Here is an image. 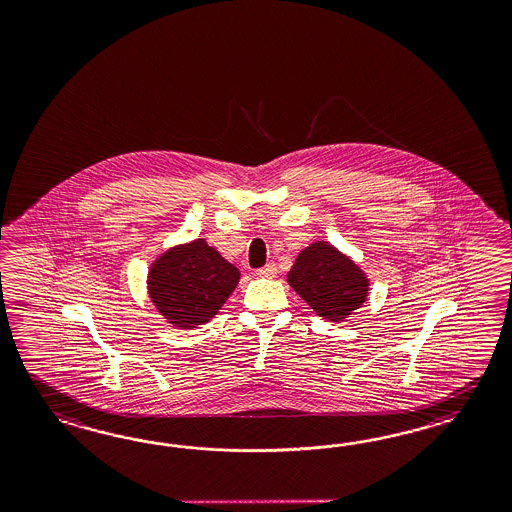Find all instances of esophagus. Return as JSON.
Wrapping results in <instances>:
<instances>
[{
    "instance_id": "esophagus-1",
    "label": "esophagus",
    "mask_w": 512,
    "mask_h": 512,
    "mask_svg": "<svg viewBox=\"0 0 512 512\" xmlns=\"http://www.w3.org/2000/svg\"><path fill=\"white\" fill-rule=\"evenodd\" d=\"M257 276H261V278H276L278 276V266L274 263H268L263 268L257 270Z\"/></svg>"
}]
</instances>
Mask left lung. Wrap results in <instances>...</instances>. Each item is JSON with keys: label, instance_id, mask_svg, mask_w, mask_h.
I'll use <instances>...</instances> for the list:
<instances>
[{"label": "left lung", "instance_id": "8db88e82", "mask_svg": "<svg viewBox=\"0 0 512 512\" xmlns=\"http://www.w3.org/2000/svg\"><path fill=\"white\" fill-rule=\"evenodd\" d=\"M287 281L311 310L332 323L358 310L370 291V281L360 266L328 242L302 249Z\"/></svg>", "mask_w": 512, "mask_h": 512}]
</instances>
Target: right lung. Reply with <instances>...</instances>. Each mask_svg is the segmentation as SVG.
<instances>
[{"label":"right lung","instance_id":"1","mask_svg":"<svg viewBox=\"0 0 512 512\" xmlns=\"http://www.w3.org/2000/svg\"><path fill=\"white\" fill-rule=\"evenodd\" d=\"M238 279V268L197 238L155 259L148 272V295L167 323L197 328L221 310Z\"/></svg>","mask_w":512,"mask_h":512}]
</instances>
